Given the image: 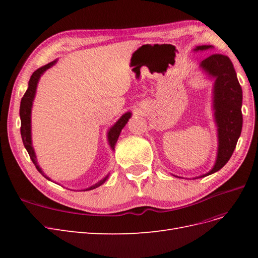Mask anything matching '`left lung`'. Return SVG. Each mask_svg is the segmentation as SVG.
Segmentation results:
<instances>
[{"instance_id": "obj_1", "label": "left lung", "mask_w": 258, "mask_h": 258, "mask_svg": "<svg viewBox=\"0 0 258 258\" xmlns=\"http://www.w3.org/2000/svg\"><path fill=\"white\" fill-rule=\"evenodd\" d=\"M211 45L198 46L195 50H206ZM201 67L215 77L214 110L218 127V152L213 169L202 176L221 170L230 159L242 130V89L235 68L227 56L211 54L201 62ZM200 176V177H202Z\"/></svg>"}]
</instances>
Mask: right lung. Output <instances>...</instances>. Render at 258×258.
I'll use <instances>...</instances> for the list:
<instances>
[{"label":"right lung","instance_id":"1","mask_svg":"<svg viewBox=\"0 0 258 258\" xmlns=\"http://www.w3.org/2000/svg\"><path fill=\"white\" fill-rule=\"evenodd\" d=\"M54 62H56V61H52V62H50V63L46 64V66H44L40 69H37L36 71L32 74V76H31V79L29 81V87H28L26 93L23 95V97L21 99L20 110H19L20 119H21L20 132H21V138H22L23 145H25L26 150L29 153L30 158H31V160L33 161L36 169L40 171V172L43 175H44V173H43V171L41 170V168L37 166L36 157H35V154H34V151H33V147H32V145H31V107H32V101H33L34 96H35V90H36V86H37L38 80H40L41 75L46 71V70L49 69L50 67H52L54 64ZM130 116H131V113L123 114L120 117V119L114 124V126L110 129V131H108V142H110L112 150H114L115 143H116L117 139H118V137L120 135V131L124 127V124L127 123L128 119L130 118ZM44 176L46 178H48L46 175H44ZM106 178H107V176L104 177L103 179H101V181L98 182L97 184L90 186L89 188L85 189V190H91V189L97 188V187H99L100 185H102L106 181Z\"/></svg>","mask_w":258,"mask_h":258}]
</instances>
